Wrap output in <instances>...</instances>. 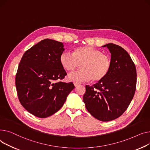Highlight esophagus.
I'll return each mask as SVG.
<instances>
[{"label": "esophagus", "mask_w": 150, "mask_h": 150, "mask_svg": "<svg viewBox=\"0 0 150 150\" xmlns=\"http://www.w3.org/2000/svg\"><path fill=\"white\" fill-rule=\"evenodd\" d=\"M74 86L76 87V86H79V85H80V83H74Z\"/></svg>", "instance_id": "esophagus-1"}]
</instances>
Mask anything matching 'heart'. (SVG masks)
I'll list each match as a JSON object with an SVG mask.
<instances>
[{
    "mask_svg": "<svg viewBox=\"0 0 150 150\" xmlns=\"http://www.w3.org/2000/svg\"><path fill=\"white\" fill-rule=\"evenodd\" d=\"M59 61L67 71L72 72L81 65V69L69 74L68 79L76 83L99 82L106 77L112 67L111 57L102 52L90 46L75 48L73 54L69 52H62Z\"/></svg>",
    "mask_w": 150,
    "mask_h": 150,
    "instance_id": "b5f03b06",
    "label": "heart"
}]
</instances>
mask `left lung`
<instances>
[{
  "label": "left lung",
  "mask_w": 150,
  "mask_h": 150,
  "mask_svg": "<svg viewBox=\"0 0 150 150\" xmlns=\"http://www.w3.org/2000/svg\"><path fill=\"white\" fill-rule=\"evenodd\" d=\"M102 47L111 52V69L103 80L85 86L83 100L94 117L108 122L120 117L128 107L136 91L137 73L135 64L124 48L112 43Z\"/></svg>",
  "instance_id": "left-lung-1"
}]
</instances>
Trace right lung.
<instances>
[{
	"label": "right lung",
	"instance_id": "right-lung-1",
	"mask_svg": "<svg viewBox=\"0 0 150 150\" xmlns=\"http://www.w3.org/2000/svg\"><path fill=\"white\" fill-rule=\"evenodd\" d=\"M63 43L46 39L23 55L16 75L17 96L24 108L33 115L49 117L58 111L74 88L72 82H56L67 74L59 57Z\"/></svg>",
	"mask_w": 150,
	"mask_h": 150
}]
</instances>
